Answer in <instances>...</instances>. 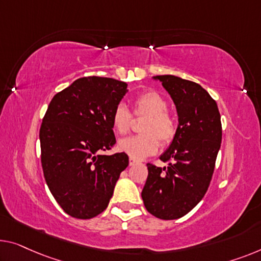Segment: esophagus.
<instances>
[{"label":"esophagus","mask_w":261,"mask_h":261,"mask_svg":"<svg viewBox=\"0 0 261 261\" xmlns=\"http://www.w3.org/2000/svg\"><path fill=\"white\" fill-rule=\"evenodd\" d=\"M129 164H130V166H134V165L137 164V161H135L134 158L130 157V159H129Z\"/></svg>","instance_id":"34e87169"}]
</instances>
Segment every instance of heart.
<instances>
[{
    "mask_svg": "<svg viewBox=\"0 0 261 261\" xmlns=\"http://www.w3.org/2000/svg\"><path fill=\"white\" fill-rule=\"evenodd\" d=\"M135 115L145 116L142 125L143 135L120 139L117 149L131 158L141 159L155 153L159 149V141L169 143L176 135V123L168 114V103L158 92H144L134 100ZM131 114L124 104H118L111 114V124L119 135L126 134L131 126Z\"/></svg>",
    "mask_w": 261,
    "mask_h": 261,
    "instance_id": "obj_1",
    "label": "heart"
}]
</instances>
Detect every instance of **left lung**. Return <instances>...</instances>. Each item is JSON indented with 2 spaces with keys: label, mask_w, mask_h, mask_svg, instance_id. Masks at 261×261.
Returning a JSON list of instances; mask_svg holds the SVG:
<instances>
[{
  "label": "left lung",
  "mask_w": 261,
  "mask_h": 261,
  "mask_svg": "<svg viewBox=\"0 0 261 261\" xmlns=\"http://www.w3.org/2000/svg\"><path fill=\"white\" fill-rule=\"evenodd\" d=\"M172 98L178 116L176 135L159 159L168 168L147 164L142 199L151 215L164 220L188 215L203 199L221 144L216 100L201 85L173 75L153 76Z\"/></svg>",
  "instance_id": "1"
}]
</instances>
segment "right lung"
I'll use <instances>...</instances> for the list:
<instances>
[{
	"instance_id": "right-lung-1",
	"label": "right lung",
	"mask_w": 261,
	"mask_h": 261,
	"mask_svg": "<svg viewBox=\"0 0 261 261\" xmlns=\"http://www.w3.org/2000/svg\"><path fill=\"white\" fill-rule=\"evenodd\" d=\"M127 84L83 77L56 93L40 130L41 159L50 192L65 213L90 219L108 207L126 153L102 154L116 143L111 114Z\"/></svg>"
}]
</instances>
